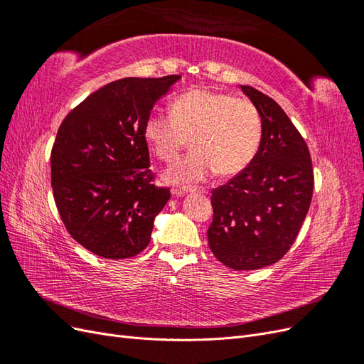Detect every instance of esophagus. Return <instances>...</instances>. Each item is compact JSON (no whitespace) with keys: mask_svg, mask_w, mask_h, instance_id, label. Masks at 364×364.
I'll use <instances>...</instances> for the list:
<instances>
[{"mask_svg":"<svg viewBox=\"0 0 364 364\" xmlns=\"http://www.w3.org/2000/svg\"><path fill=\"white\" fill-rule=\"evenodd\" d=\"M188 191H190V193H196V191H197V193H202V194H208V190H206V188H190V190H176V191H174V194H176V196H183L185 193H188Z\"/></svg>","mask_w":364,"mask_h":364,"instance_id":"esophagus-1","label":"esophagus"}]
</instances>
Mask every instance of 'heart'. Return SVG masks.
<instances>
[{"label":"heart","instance_id":"b5f03b06","mask_svg":"<svg viewBox=\"0 0 364 364\" xmlns=\"http://www.w3.org/2000/svg\"><path fill=\"white\" fill-rule=\"evenodd\" d=\"M144 136L155 155L170 162L188 144L193 151L165 171L173 185L202 182L218 171L235 176L255 159L262 139V118L247 98L197 87L174 100L171 114L151 112Z\"/></svg>","mask_w":364,"mask_h":364}]
</instances>
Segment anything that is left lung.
<instances>
[{"label": "left lung", "mask_w": 364, "mask_h": 364, "mask_svg": "<svg viewBox=\"0 0 364 364\" xmlns=\"http://www.w3.org/2000/svg\"><path fill=\"white\" fill-rule=\"evenodd\" d=\"M262 118L255 159L213 191L208 243L234 270L279 261L299 234L311 203L314 174L306 142L282 107L252 86H241Z\"/></svg>", "instance_id": "1"}]
</instances>
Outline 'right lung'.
Masks as SVG:
<instances>
[{
    "instance_id": "add662e5",
    "label": "right lung",
    "mask_w": 364,
    "mask_h": 364,
    "mask_svg": "<svg viewBox=\"0 0 364 364\" xmlns=\"http://www.w3.org/2000/svg\"><path fill=\"white\" fill-rule=\"evenodd\" d=\"M181 75L107 83L65 117L51 150L54 202L70 235L107 259L144 250L170 188L155 185L144 124Z\"/></svg>"
}]
</instances>
